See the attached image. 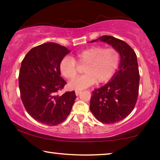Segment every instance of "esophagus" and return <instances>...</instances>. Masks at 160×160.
<instances>
[{
    "instance_id": "obj_1",
    "label": "esophagus",
    "mask_w": 160,
    "mask_h": 160,
    "mask_svg": "<svg viewBox=\"0 0 160 160\" xmlns=\"http://www.w3.org/2000/svg\"><path fill=\"white\" fill-rule=\"evenodd\" d=\"M81 92H82V91H81V90H76V91H75L76 95H77V96H78V95H79V94H80Z\"/></svg>"
}]
</instances>
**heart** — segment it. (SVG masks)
Listing matches in <instances>:
<instances>
[{
  "mask_svg": "<svg viewBox=\"0 0 160 160\" xmlns=\"http://www.w3.org/2000/svg\"><path fill=\"white\" fill-rule=\"evenodd\" d=\"M120 55L113 48L104 49L95 46L77 52L73 58L65 57L60 62V71L67 79H73L78 73V65L85 66L84 75L69 83L72 89L82 90L96 82H107L112 77L119 64Z\"/></svg>",
  "mask_w": 160,
  "mask_h": 160,
  "instance_id": "heart-1",
  "label": "heart"
}]
</instances>
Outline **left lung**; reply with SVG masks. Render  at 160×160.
Instances as JSON below:
<instances>
[{
    "label": "left lung",
    "instance_id": "8db88e82",
    "mask_svg": "<svg viewBox=\"0 0 160 160\" xmlns=\"http://www.w3.org/2000/svg\"><path fill=\"white\" fill-rule=\"evenodd\" d=\"M103 41L112 46L120 54L119 70L110 82L92 92L89 108L102 123L113 124L132 112L138 95L140 75L137 56L128 43L110 36L92 41Z\"/></svg>",
    "mask_w": 160,
    "mask_h": 160
}]
</instances>
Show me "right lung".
Returning <instances> with one entry per match:
<instances>
[{
    "instance_id": "right-lung-1",
    "label": "right lung",
    "mask_w": 160,
    "mask_h": 160,
    "mask_svg": "<svg viewBox=\"0 0 160 160\" xmlns=\"http://www.w3.org/2000/svg\"><path fill=\"white\" fill-rule=\"evenodd\" d=\"M71 52L55 43L32 48L22 61L19 87L27 112L41 123L54 126L66 119L76 98L75 92L61 96L66 82L60 76V62Z\"/></svg>"
}]
</instances>
